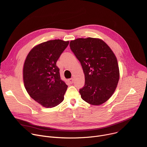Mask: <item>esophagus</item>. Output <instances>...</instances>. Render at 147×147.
<instances>
[{
    "mask_svg": "<svg viewBox=\"0 0 147 147\" xmlns=\"http://www.w3.org/2000/svg\"><path fill=\"white\" fill-rule=\"evenodd\" d=\"M69 82H70L71 84H72V83L73 82V78H69Z\"/></svg>",
    "mask_w": 147,
    "mask_h": 147,
    "instance_id": "esophagus-1",
    "label": "esophagus"
}]
</instances>
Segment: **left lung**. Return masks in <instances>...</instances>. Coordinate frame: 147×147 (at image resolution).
<instances>
[{
    "instance_id": "8db88e82",
    "label": "left lung",
    "mask_w": 147,
    "mask_h": 147,
    "mask_svg": "<svg viewBox=\"0 0 147 147\" xmlns=\"http://www.w3.org/2000/svg\"><path fill=\"white\" fill-rule=\"evenodd\" d=\"M70 47L80 61L85 76L81 98L100 105L113 94L120 73L117 58L110 47L99 38L88 37L71 40Z\"/></svg>"
}]
</instances>
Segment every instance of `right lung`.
Returning a JSON list of instances; mask_svg holds the SVG:
<instances>
[{
  "label": "right lung",
  "instance_id": "1",
  "mask_svg": "<svg viewBox=\"0 0 147 147\" xmlns=\"http://www.w3.org/2000/svg\"><path fill=\"white\" fill-rule=\"evenodd\" d=\"M69 44L50 40L34 47L23 66L24 87L29 95L45 108H53L64 99L67 86L60 78L56 62Z\"/></svg>",
  "mask_w": 147,
  "mask_h": 147
}]
</instances>
